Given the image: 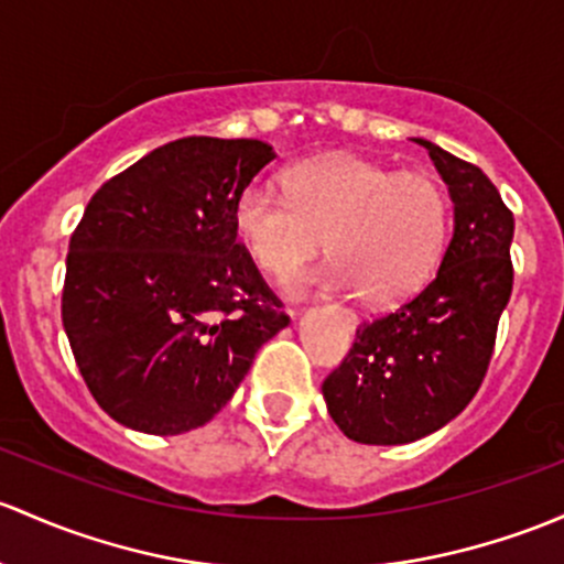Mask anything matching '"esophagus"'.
<instances>
[{
    "label": "esophagus",
    "mask_w": 564,
    "mask_h": 564,
    "mask_svg": "<svg viewBox=\"0 0 564 564\" xmlns=\"http://www.w3.org/2000/svg\"><path fill=\"white\" fill-rule=\"evenodd\" d=\"M292 316H294V311H292Z\"/></svg>",
    "instance_id": "obj_1"
}]
</instances>
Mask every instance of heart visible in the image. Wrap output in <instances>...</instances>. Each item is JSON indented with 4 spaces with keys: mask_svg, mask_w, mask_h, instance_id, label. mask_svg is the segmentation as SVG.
I'll use <instances>...</instances> for the list:
<instances>
[{
    "mask_svg": "<svg viewBox=\"0 0 564 564\" xmlns=\"http://www.w3.org/2000/svg\"><path fill=\"white\" fill-rule=\"evenodd\" d=\"M286 192L251 181L237 194L232 224L267 275H286L324 246L335 257L286 281L359 292L370 305L408 300L435 275L452 232V199L430 173H397L357 153L302 159L283 173Z\"/></svg>",
    "mask_w": 564,
    "mask_h": 564,
    "instance_id": "obj_1",
    "label": "heart"
}]
</instances>
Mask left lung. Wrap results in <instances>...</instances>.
Wrapping results in <instances>:
<instances>
[{"label": "left lung", "instance_id": "1", "mask_svg": "<svg viewBox=\"0 0 564 564\" xmlns=\"http://www.w3.org/2000/svg\"><path fill=\"white\" fill-rule=\"evenodd\" d=\"M430 151L454 203V237L437 275L397 311L357 327L324 381L332 422L367 446H400L441 430L481 389L497 324L511 300L513 213L476 164Z\"/></svg>", "mask_w": 564, "mask_h": 564}]
</instances>
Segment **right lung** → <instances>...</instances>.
Here are the masks:
<instances>
[{
  "instance_id": "1",
  "label": "right lung",
  "mask_w": 564,
  "mask_h": 564,
  "mask_svg": "<svg viewBox=\"0 0 564 564\" xmlns=\"http://www.w3.org/2000/svg\"><path fill=\"white\" fill-rule=\"evenodd\" d=\"M272 159L262 140L181 138L86 205L62 322L83 381L118 424L148 435L207 424L289 324L232 224L237 194Z\"/></svg>"
}]
</instances>
